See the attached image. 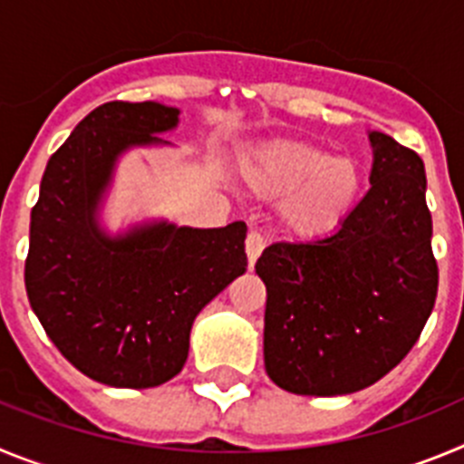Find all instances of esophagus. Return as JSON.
Segmentation results:
<instances>
[{
    "label": "esophagus",
    "mask_w": 464,
    "mask_h": 464,
    "mask_svg": "<svg viewBox=\"0 0 464 464\" xmlns=\"http://www.w3.org/2000/svg\"><path fill=\"white\" fill-rule=\"evenodd\" d=\"M263 247H266V240H263V236L258 231H249L247 233V240H245V252H247V261H249V268H254V263H256L258 254L263 252Z\"/></svg>",
    "instance_id": "esophagus-1"
}]
</instances>
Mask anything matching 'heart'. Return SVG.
<instances>
[{"instance_id": "heart-1", "label": "heart", "mask_w": 464, "mask_h": 464, "mask_svg": "<svg viewBox=\"0 0 464 464\" xmlns=\"http://www.w3.org/2000/svg\"><path fill=\"white\" fill-rule=\"evenodd\" d=\"M249 185L263 196L286 194L282 219L291 231L324 233L335 228L356 206L362 170L352 157L300 140H279L252 154L245 166Z\"/></svg>"}]
</instances>
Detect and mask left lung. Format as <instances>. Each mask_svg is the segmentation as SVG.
<instances>
[{"label": "left lung", "mask_w": 464, "mask_h": 464, "mask_svg": "<svg viewBox=\"0 0 464 464\" xmlns=\"http://www.w3.org/2000/svg\"><path fill=\"white\" fill-rule=\"evenodd\" d=\"M370 140L372 187L340 228L273 242L254 266L266 284V372L289 393L325 398L372 386L411 352L435 307L425 166L386 133Z\"/></svg>", "instance_id": "1"}]
</instances>
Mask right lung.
<instances>
[{
  "mask_svg": "<svg viewBox=\"0 0 464 464\" xmlns=\"http://www.w3.org/2000/svg\"><path fill=\"white\" fill-rule=\"evenodd\" d=\"M178 108L108 102L48 160L32 208L24 289L45 335L94 382L152 388L180 372L196 314L245 273V233L148 227L108 240L94 208L124 148L157 143Z\"/></svg>",
  "mask_w": 464,
  "mask_h": 464,
  "instance_id": "add662e5",
  "label": "right lung"
}]
</instances>
